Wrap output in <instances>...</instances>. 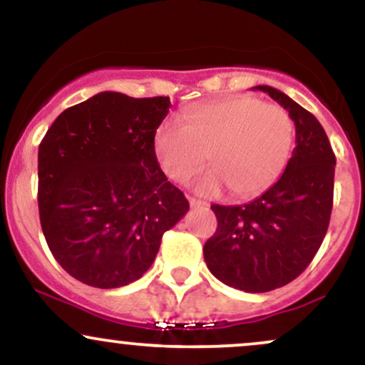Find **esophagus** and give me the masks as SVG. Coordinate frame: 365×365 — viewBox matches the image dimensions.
<instances>
[{"label": "esophagus", "instance_id": "obj_1", "mask_svg": "<svg viewBox=\"0 0 365 365\" xmlns=\"http://www.w3.org/2000/svg\"><path fill=\"white\" fill-rule=\"evenodd\" d=\"M188 202H190V207H207L209 206L206 200L194 199V197H190V199H188Z\"/></svg>", "mask_w": 365, "mask_h": 365}]
</instances>
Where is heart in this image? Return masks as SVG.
Returning <instances> with one entry per match:
<instances>
[{"mask_svg": "<svg viewBox=\"0 0 365 365\" xmlns=\"http://www.w3.org/2000/svg\"><path fill=\"white\" fill-rule=\"evenodd\" d=\"M295 128L287 110L254 96H233L185 113V125L159 127L154 150L166 177L183 183L206 165L212 168L195 190L215 195L228 185L238 197L267 190L290 159Z\"/></svg>", "mask_w": 365, "mask_h": 365, "instance_id": "b5f03b06", "label": "heart"}]
</instances>
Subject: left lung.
<instances>
[{"label": "left lung", "instance_id": "left-lung-1", "mask_svg": "<svg viewBox=\"0 0 365 365\" xmlns=\"http://www.w3.org/2000/svg\"><path fill=\"white\" fill-rule=\"evenodd\" d=\"M254 89L288 111L297 145L282 178L261 197L244 206L212 204L217 228L204 259L228 287L264 293L293 282L319 250L333 209L336 158L312 113L274 87Z\"/></svg>", "mask_w": 365, "mask_h": 365}]
</instances>
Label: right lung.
Instances as JSON below:
<instances>
[{
	"label": "right lung",
	"mask_w": 365,
	"mask_h": 365,
	"mask_svg": "<svg viewBox=\"0 0 365 365\" xmlns=\"http://www.w3.org/2000/svg\"><path fill=\"white\" fill-rule=\"evenodd\" d=\"M170 98L99 92L53 121L37 156L43 233L78 282L118 288L156 259L163 233L188 211L159 168L154 137Z\"/></svg>",
	"instance_id": "1"
}]
</instances>
